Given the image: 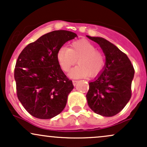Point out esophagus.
<instances>
[{
  "instance_id": "esophagus-1",
  "label": "esophagus",
  "mask_w": 147,
  "mask_h": 147,
  "mask_svg": "<svg viewBox=\"0 0 147 147\" xmlns=\"http://www.w3.org/2000/svg\"><path fill=\"white\" fill-rule=\"evenodd\" d=\"M77 82H78V81H77V80H73V81H72V83H73V85L74 86H76V84H77Z\"/></svg>"
}]
</instances>
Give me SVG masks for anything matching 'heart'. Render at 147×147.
<instances>
[{
	"label": "heart",
	"mask_w": 147,
	"mask_h": 147,
	"mask_svg": "<svg viewBox=\"0 0 147 147\" xmlns=\"http://www.w3.org/2000/svg\"><path fill=\"white\" fill-rule=\"evenodd\" d=\"M57 60L64 72H70L72 78L95 77L101 73L105 65V57L102 52L96 50L95 46L86 39H79L70 43V48H61L57 52Z\"/></svg>",
	"instance_id": "heart-1"
}]
</instances>
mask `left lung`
<instances>
[{
  "label": "left lung",
  "mask_w": 147,
  "mask_h": 147,
  "mask_svg": "<svg viewBox=\"0 0 147 147\" xmlns=\"http://www.w3.org/2000/svg\"><path fill=\"white\" fill-rule=\"evenodd\" d=\"M87 37L98 43L106 56L102 73L89 83L88 104L95 113L112 117L120 112L131 99L134 68L126 54L111 42L101 37Z\"/></svg>",
  "instance_id": "obj_1"
}]
</instances>
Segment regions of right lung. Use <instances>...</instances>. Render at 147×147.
<instances>
[{"label": "right lung", "mask_w": 147, "mask_h": 147, "mask_svg": "<svg viewBox=\"0 0 147 147\" xmlns=\"http://www.w3.org/2000/svg\"><path fill=\"white\" fill-rule=\"evenodd\" d=\"M76 36L66 30L50 32L28 44L18 56L14 69L16 94L34 117L50 119L66 105L74 86L62 71L57 55L64 43Z\"/></svg>", "instance_id": "right-lung-1"}]
</instances>
